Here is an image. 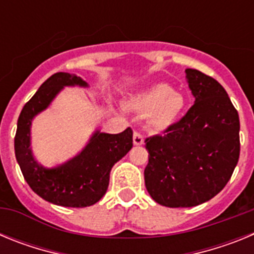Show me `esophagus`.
I'll return each instance as SVG.
<instances>
[{
  "instance_id": "obj_1",
  "label": "esophagus",
  "mask_w": 254,
  "mask_h": 254,
  "mask_svg": "<svg viewBox=\"0 0 254 254\" xmlns=\"http://www.w3.org/2000/svg\"><path fill=\"white\" fill-rule=\"evenodd\" d=\"M133 143L136 146H140V145H143V136L140 133V132L134 131L133 133Z\"/></svg>"
}]
</instances>
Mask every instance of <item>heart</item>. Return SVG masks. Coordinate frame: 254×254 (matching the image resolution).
I'll return each mask as SVG.
<instances>
[{
	"mask_svg": "<svg viewBox=\"0 0 254 254\" xmlns=\"http://www.w3.org/2000/svg\"><path fill=\"white\" fill-rule=\"evenodd\" d=\"M131 105L136 111L149 114V122L154 128L164 129L182 116L186 100L169 85L156 84L132 96Z\"/></svg>",
	"mask_w": 254,
	"mask_h": 254,
	"instance_id": "b5f03b06",
	"label": "heart"
}]
</instances>
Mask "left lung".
<instances>
[{"label":"left lung","instance_id":"left-lung-1","mask_svg":"<svg viewBox=\"0 0 254 254\" xmlns=\"http://www.w3.org/2000/svg\"><path fill=\"white\" fill-rule=\"evenodd\" d=\"M194 104L163 134L145 140V186L155 202L193 207L223 190L239 159V116L221 85L198 69H186Z\"/></svg>","mask_w":254,"mask_h":254}]
</instances>
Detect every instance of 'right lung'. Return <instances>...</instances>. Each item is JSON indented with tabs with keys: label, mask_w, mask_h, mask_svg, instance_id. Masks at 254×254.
<instances>
[{
	"label": "right lung",
	"mask_w": 254,
	"mask_h": 254,
	"mask_svg": "<svg viewBox=\"0 0 254 254\" xmlns=\"http://www.w3.org/2000/svg\"><path fill=\"white\" fill-rule=\"evenodd\" d=\"M76 85L86 87L87 82L67 72L47 78L22 108L15 134V155L28 185L43 199L64 207H86L98 202L107 192L113 165L133 146L129 127L117 134L95 131L82 151L66 163L55 168L37 163L30 147L31 121L64 86Z\"/></svg>",
	"instance_id": "right-lung-1"
}]
</instances>
